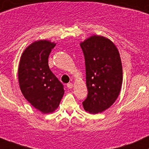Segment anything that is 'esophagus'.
Instances as JSON below:
<instances>
[{"mask_svg":"<svg viewBox=\"0 0 149 149\" xmlns=\"http://www.w3.org/2000/svg\"><path fill=\"white\" fill-rule=\"evenodd\" d=\"M73 83H68V84H67V88H69V89H71V88H73Z\"/></svg>","mask_w":149,"mask_h":149,"instance_id":"obj_1","label":"esophagus"}]
</instances>
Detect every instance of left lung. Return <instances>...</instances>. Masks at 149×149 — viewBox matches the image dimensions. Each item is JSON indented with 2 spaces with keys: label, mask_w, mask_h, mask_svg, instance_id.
Wrapping results in <instances>:
<instances>
[{
  "label": "left lung",
  "mask_w": 149,
  "mask_h": 149,
  "mask_svg": "<svg viewBox=\"0 0 149 149\" xmlns=\"http://www.w3.org/2000/svg\"><path fill=\"white\" fill-rule=\"evenodd\" d=\"M85 57L87 98L86 112L97 114L115 102L122 84V66L117 47L109 39L93 35L80 44Z\"/></svg>",
  "instance_id": "8db88e82"
}]
</instances>
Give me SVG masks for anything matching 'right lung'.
I'll use <instances>...</instances> for the list:
<instances>
[{"label":"right lung","instance_id":"right-lung-1","mask_svg":"<svg viewBox=\"0 0 149 149\" xmlns=\"http://www.w3.org/2000/svg\"><path fill=\"white\" fill-rule=\"evenodd\" d=\"M55 46L49 40L35 41L24 50L19 63L21 92L35 108L45 114L54 112L64 94L63 84L48 64L49 56Z\"/></svg>","mask_w":149,"mask_h":149}]
</instances>
